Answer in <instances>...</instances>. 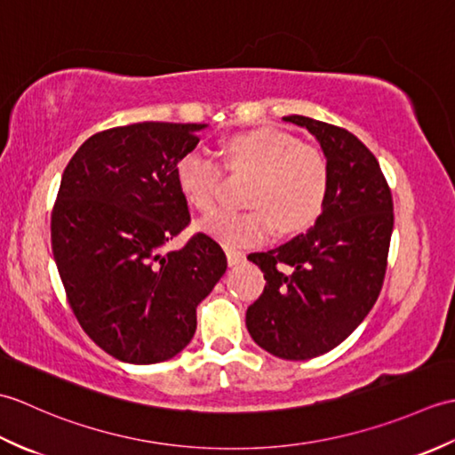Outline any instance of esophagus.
<instances>
[{"mask_svg": "<svg viewBox=\"0 0 455 455\" xmlns=\"http://www.w3.org/2000/svg\"><path fill=\"white\" fill-rule=\"evenodd\" d=\"M244 259H246V254L240 252V250H233V248L227 250V262H228V266H238V264H243Z\"/></svg>", "mask_w": 455, "mask_h": 455, "instance_id": "34e87169", "label": "esophagus"}]
</instances>
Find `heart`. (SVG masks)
<instances>
[{
  "label": "heart",
  "mask_w": 455,
  "mask_h": 455,
  "mask_svg": "<svg viewBox=\"0 0 455 455\" xmlns=\"http://www.w3.org/2000/svg\"><path fill=\"white\" fill-rule=\"evenodd\" d=\"M227 168L252 173V211H220L201 222L205 235L228 248L259 244L277 227L297 233L313 225L328 191V164L321 152L277 129L238 132L227 140ZM181 196L191 207L211 212L220 197L225 168L205 150L183 154L176 166Z\"/></svg>",
  "instance_id": "b5f03b06"
}]
</instances>
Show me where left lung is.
Here are the masks:
<instances>
[{"instance_id": "obj_1", "label": "left lung", "mask_w": 455, "mask_h": 455, "mask_svg": "<svg viewBox=\"0 0 455 455\" xmlns=\"http://www.w3.org/2000/svg\"><path fill=\"white\" fill-rule=\"evenodd\" d=\"M328 164V191L315 227L252 254L264 293L248 307L254 342L283 360H311L350 336L379 297L393 233V199L379 162L346 129L303 115Z\"/></svg>"}]
</instances>
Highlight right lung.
<instances>
[{
    "instance_id": "1",
    "label": "right lung",
    "mask_w": 455,
    "mask_h": 455,
    "mask_svg": "<svg viewBox=\"0 0 455 455\" xmlns=\"http://www.w3.org/2000/svg\"><path fill=\"white\" fill-rule=\"evenodd\" d=\"M197 123H134L93 134L62 173L51 217L54 262L84 332L127 363L180 354L197 328V305L227 272V256L189 225L176 180L197 147Z\"/></svg>"
}]
</instances>
